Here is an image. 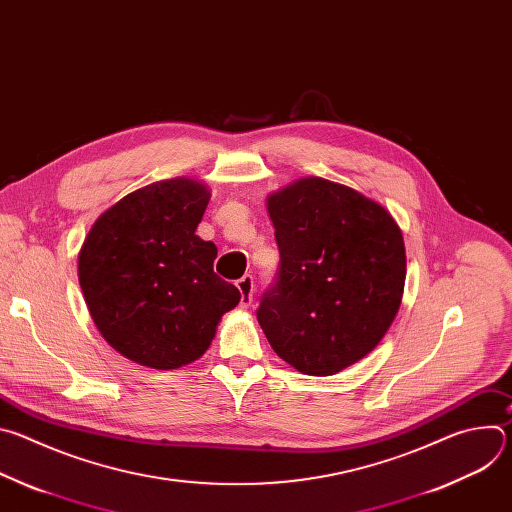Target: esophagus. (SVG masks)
<instances>
[{"label":"esophagus","instance_id":"34e87169","mask_svg":"<svg viewBox=\"0 0 512 512\" xmlns=\"http://www.w3.org/2000/svg\"><path fill=\"white\" fill-rule=\"evenodd\" d=\"M237 287H239V291H241V308H249L251 302H253V289H255L253 277H251V275H243V277L237 281Z\"/></svg>","mask_w":512,"mask_h":512}]
</instances>
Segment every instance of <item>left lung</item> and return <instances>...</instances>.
Listing matches in <instances>:
<instances>
[{
	"label": "left lung",
	"instance_id": "obj_1",
	"mask_svg": "<svg viewBox=\"0 0 512 512\" xmlns=\"http://www.w3.org/2000/svg\"><path fill=\"white\" fill-rule=\"evenodd\" d=\"M279 247L257 320L279 358L304 375L367 356L401 306L405 247L391 214L360 192L302 178L267 200Z\"/></svg>",
	"mask_w": 512,
	"mask_h": 512
}]
</instances>
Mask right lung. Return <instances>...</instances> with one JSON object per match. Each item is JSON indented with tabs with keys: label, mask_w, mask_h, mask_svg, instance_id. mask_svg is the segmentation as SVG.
Masks as SVG:
<instances>
[{
	"label": "right lung",
	"mask_w": 512,
	"mask_h": 512,
	"mask_svg": "<svg viewBox=\"0 0 512 512\" xmlns=\"http://www.w3.org/2000/svg\"><path fill=\"white\" fill-rule=\"evenodd\" d=\"M208 190L188 178L139 188L103 212L79 255L91 318L125 358L178 369L210 346L239 289L212 269L216 247L194 235Z\"/></svg>",
	"instance_id": "right-lung-1"
}]
</instances>
